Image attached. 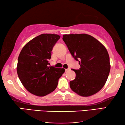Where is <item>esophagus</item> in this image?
Wrapping results in <instances>:
<instances>
[{
  "instance_id": "esophagus-1",
  "label": "esophagus",
  "mask_w": 125,
  "mask_h": 125,
  "mask_svg": "<svg viewBox=\"0 0 125 125\" xmlns=\"http://www.w3.org/2000/svg\"><path fill=\"white\" fill-rule=\"evenodd\" d=\"M70 68H67V69H65V71L66 72H67V71H70Z\"/></svg>"
}]
</instances>
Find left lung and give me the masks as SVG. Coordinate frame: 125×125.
Segmentation results:
<instances>
[{"mask_svg": "<svg viewBox=\"0 0 125 125\" xmlns=\"http://www.w3.org/2000/svg\"><path fill=\"white\" fill-rule=\"evenodd\" d=\"M62 39L71 54L79 60V70H74L76 77L70 82L73 92L81 96H90L103 88L108 77L111 65L105 47L87 34L63 35Z\"/></svg>", "mask_w": 125, "mask_h": 125, "instance_id": "1", "label": "left lung"}]
</instances>
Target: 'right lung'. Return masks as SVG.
Segmentation results:
<instances>
[{
	"mask_svg": "<svg viewBox=\"0 0 125 125\" xmlns=\"http://www.w3.org/2000/svg\"><path fill=\"white\" fill-rule=\"evenodd\" d=\"M60 36L42 34L28 42L18 59L17 74L24 87L35 95L44 96L54 91L65 72L63 68L47 66L53 47Z\"/></svg>",
	"mask_w": 125,
	"mask_h": 125,
	"instance_id": "obj_1",
	"label": "right lung"
}]
</instances>
